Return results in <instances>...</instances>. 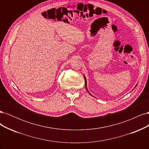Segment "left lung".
I'll use <instances>...</instances> for the list:
<instances>
[{
	"label": "left lung",
	"instance_id": "8db88e82",
	"mask_svg": "<svg viewBox=\"0 0 149 149\" xmlns=\"http://www.w3.org/2000/svg\"><path fill=\"white\" fill-rule=\"evenodd\" d=\"M84 81H85V88H86V91L89 93V94H90V95H91V94H90V93L88 91V88H87V81H86V78L84 75ZM137 84H136V86H137ZM136 86H135V88L136 87ZM91 96H92V95H91Z\"/></svg>",
	"mask_w": 149,
	"mask_h": 149
}]
</instances>
